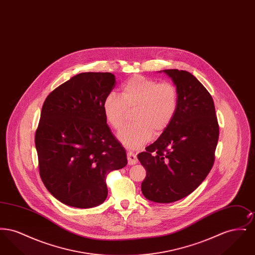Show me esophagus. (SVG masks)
Returning <instances> with one entry per match:
<instances>
[{"mask_svg": "<svg viewBox=\"0 0 255 255\" xmlns=\"http://www.w3.org/2000/svg\"><path fill=\"white\" fill-rule=\"evenodd\" d=\"M127 159H128V164H130V165H133V164L137 163V158L133 152L127 153Z\"/></svg>", "mask_w": 255, "mask_h": 255, "instance_id": "obj_1", "label": "esophagus"}]
</instances>
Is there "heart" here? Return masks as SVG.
Wrapping results in <instances>:
<instances>
[{
    "label": "heart",
    "mask_w": 255,
    "mask_h": 255,
    "mask_svg": "<svg viewBox=\"0 0 255 255\" xmlns=\"http://www.w3.org/2000/svg\"><path fill=\"white\" fill-rule=\"evenodd\" d=\"M179 107V93L170 82H160L136 75L122 87V97L109 94L103 103V113L110 126L121 129L130 111L134 123L118 133L123 145L135 149L151 139L153 133L164 132L173 122Z\"/></svg>",
    "instance_id": "heart-1"
}]
</instances>
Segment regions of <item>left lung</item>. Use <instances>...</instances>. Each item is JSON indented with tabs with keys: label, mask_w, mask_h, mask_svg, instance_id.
Returning a JSON list of instances; mask_svg holds the SVG:
<instances>
[{
	"label": "left lung",
	"mask_w": 255,
	"mask_h": 255,
	"mask_svg": "<svg viewBox=\"0 0 255 255\" xmlns=\"http://www.w3.org/2000/svg\"><path fill=\"white\" fill-rule=\"evenodd\" d=\"M179 93L169 127L137 155L146 169L141 192L147 200L169 204L191 194L214 163L219 125L215 106L203 84L186 71L164 70Z\"/></svg>",
	"instance_id": "obj_1"
}]
</instances>
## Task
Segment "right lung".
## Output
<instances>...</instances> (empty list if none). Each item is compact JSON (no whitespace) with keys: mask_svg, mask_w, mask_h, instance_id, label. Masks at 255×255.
<instances>
[{"mask_svg":"<svg viewBox=\"0 0 255 255\" xmlns=\"http://www.w3.org/2000/svg\"><path fill=\"white\" fill-rule=\"evenodd\" d=\"M116 83L113 73H79L53 90L43 104L35 133L40 176L64 205H101L108 195L107 175L128 162L103 113Z\"/></svg>","mask_w":255,"mask_h":255,"instance_id":"obj_1","label":"right lung"}]
</instances>
